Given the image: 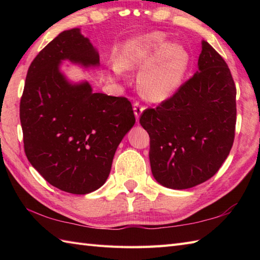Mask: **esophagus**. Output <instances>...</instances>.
Returning a JSON list of instances; mask_svg holds the SVG:
<instances>
[{
  "instance_id": "obj_1",
  "label": "esophagus",
  "mask_w": 260,
  "mask_h": 260,
  "mask_svg": "<svg viewBox=\"0 0 260 260\" xmlns=\"http://www.w3.org/2000/svg\"><path fill=\"white\" fill-rule=\"evenodd\" d=\"M133 107H134V114H135L136 120L139 121V119H140V116L142 115L143 110H144V106H143V105H141L139 102H135V103H134V105H133Z\"/></svg>"
}]
</instances>
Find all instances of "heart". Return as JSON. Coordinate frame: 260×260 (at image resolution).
Here are the masks:
<instances>
[{
    "mask_svg": "<svg viewBox=\"0 0 260 260\" xmlns=\"http://www.w3.org/2000/svg\"><path fill=\"white\" fill-rule=\"evenodd\" d=\"M190 56L179 43H168L162 32L132 38L115 59L114 74L142 68L137 78L140 91L148 101L162 102L179 89Z\"/></svg>",
    "mask_w": 260,
    "mask_h": 260,
    "instance_id": "1",
    "label": "heart"
}]
</instances>
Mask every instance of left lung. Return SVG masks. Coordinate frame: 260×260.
Instances as JSON below:
<instances>
[{
    "label": "left lung",
    "instance_id": "left-lung-1",
    "mask_svg": "<svg viewBox=\"0 0 260 260\" xmlns=\"http://www.w3.org/2000/svg\"><path fill=\"white\" fill-rule=\"evenodd\" d=\"M235 81L223 58L202 41L198 71L172 97L142 113L153 176L169 189L201 184L228 157L236 129Z\"/></svg>",
    "mask_w": 260,
    "mask_h": 260
}]
</instances>
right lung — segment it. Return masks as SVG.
<instances>
[{
	"instance_id": "add662e5",
	"label": "right lung",
	"mask_w": 260,
	"mask_h": 260,
	"mask_svg": "<svg viewBox=\"0 0 260 260\" xmlns=\"http://www.w3.org/2000/svg\"><path fill=\"white\" fill-rule=\"evenodd\" d=\"M62 60L99 66L97 50L78 27L61 32L38 53L20 102L24 152L51 185L87 194L106 182L135 116L125 97L92 92L87 81L70 84L59 69Z\"/></svg>"
}]
</instances>
